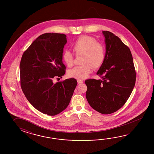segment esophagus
Wrapping results in <instances>:
<instances>
[{
  "instance_id": "34e87169",
  "label": "esophagus",
  "mask_w": 154,
  "mask_h": 154,
  "mask_svg": "<svg viewBox=\"0 0 154 154\" xmlns=\"http://www.w3.org/2000/svg\"><path fill=\"white\" fill-rule=\"evenodd\" d=\"M83 80H78V84H81L82 83H83Z\"/></svg>"
}]
</instances>
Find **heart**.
Segmentation results:
<instances>
[{"instance_id": "obj_1", "label": "heart", "mask_w": 154, "mask_h": 154, "mask_svg": "<svg viewBox=\"0 0 154 154\" xmlns=\"http://www.w3.org/2000/svg\"><path fill=\"white\" fill-rule=\"evenodd\" d=\"M72 49L76 57L82 56L80 62L82 65L69 70L68 74L70 78L79 80L86 78L91 71V66L95 69L98 68L105 61L106 51L104 46L90 36L80 37L72 44ZM62 58L68 67L74 65V56L71 52L65 51Z\"/></svg>"}]
</instances>
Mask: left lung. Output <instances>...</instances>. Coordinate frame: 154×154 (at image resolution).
<instances>
[{
	"mask_svg": "<svg viewBox=\"0 0 154 154\" xmlns=\"http://www.w3.org/2000/svg\"><path fill=\"white\" fill-rule=\"evenodd\" d=\"M105 37L106 58L97 74L102 80H85L89 105L96 111L108 115L118 111L128 100L134 88L136 72L128 46L108 31Z\"/></svg>",
	"mask_w": 154,
	"mask_h": 154,
	"instance_id": "obj_1",
	"label": "left lung"
}]
</instances>
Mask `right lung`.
<instances>
[{
  "instance_id": "obj_1",
  "label": "right lung",
  "mask_w": 154,
  "mask_h": 154,
  "mask_svg": "<svg viewBox=\"0 0 154 154\" xmlns=\"http://www.w3.org/2000/svg\"><path fill=\"white\" fill-rule=\"evenodd\" d=\"M66 35L46 33L38 37L23 52L20 64L21 88L29 103L49 116L59 114L69 104L77 85L74 78L53 82L62 78L66 67L63 63Z\"/></svg>"
}]
</instances>
